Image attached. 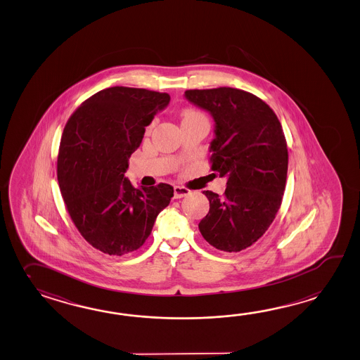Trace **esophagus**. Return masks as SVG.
<instances>
[{"label": "esophagus", "mask_w": 360, "mask_h": 360, "mask_svg": "<svg viewBox=\"0 0 360 360\" xmlns=\"http://www.w3.org/2000/svg\"><path fill=\"white\" fill-rule=\"evenodd\" d=\"M187 195H190V190L188 188L181 187V186H176L174 187V198L176 199H181V198H184Z\"/></svg>", "instance_id": "1"}]
</instances>
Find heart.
Listing matches in <instances>:
<instances>
[{
	"label": "heart",
	"mask_w": 360,
	"mask_h": 360,
	"mask_svg": "<svg viewBox=\"0 0 360 360\" xmlns=\"http://www.w3.org/2000/svg\"><path fill=\"white\" fill-rule=\"evenodd\" d=\"M199 115H201L200 112L191 110V108H187V110H184V113H182V121L188 120V119L195 117V116H199Z\"/></svg>",
	"instance_id": "obj_1"
}]
</instances>
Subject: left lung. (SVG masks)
<instances>
[{"mask_svg":"<svg viewBox=\"0 0 360 360\" xmlns=\"http://www.w3.org/2000/svg\"><path fill=\"white\" fill-rule=\"evenodd\" d=\"M184 96L214 117L210 169L227 176L224 195L202 192L210 208L199 230L212 247L236 253L255 244L279 212L288 172L284 131L270 105L248 91L222 86Z\"/></svg>","mask_w":360,"mask_h":360,"instance_id":"obj_1","label":"left lung"}]
</instances>
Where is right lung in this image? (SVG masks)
<instances>
[{
	"label": "right lung",
	"instance_id": "right-lung-1",
	"mask_svg": "<svg viewBox=\"0 0 360 360\" xmlns=\"http://www.w3.org/2000/svg\"><path fill=\"white\" fill-rule=\"evenodd\" d=\"M169 101L167 93L147 89H103L64 127L56 162L60 193L82 238L105 255L141 248L173 198L170 184L136 188L124 178L146 127Z\"/></svg>",
	"mask_w": 360,
	"mask_h": 360
}]
</instances>
